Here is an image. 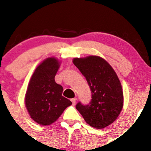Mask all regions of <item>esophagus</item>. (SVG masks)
<instances>
[{"instance_id":"esophagus-1","label":"esophagus","mask_w":151,"mask_h":151,"mask_svg":"<svg viewBox=\"0 0 151 151\" xmlns=\"http://www.w3.org/2000/svg\"><path fill=\"white\" fill-rule=\"evenodd\" d=\"M76 100H77V99H76V98H72V100H71V101H72V105H74L76 104Z\"/></svg>"}]
</instances>
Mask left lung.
Listing matches in <instances>:
<instances>
[{"mask_svg": "<svg viewBox=\"0 0 151 151\" xmlns=\"http://www.w3.org/2000/svg\"><path fill=\"white\" fill-rule=\"evenodd\" d=\"M72 62L87 79L92 98L89 105L79 102L76 108L90 126L97 129L109 126L118 117L123 107V91L117 74L99 56L74 58Z\"/></svg>", "mask_w": 151, "mask_h": 151, "instance_id": "1", "label": "left lung"}]
</instances>
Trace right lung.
I'll return each mask as SVG.
<instances>
[{
    "label": "right lung",
    "instance_id": "add662e5",
    "mask_svg": "<svg viewBox=\"0 0 151 151\" xmlns=\"http://www.w3.org/2000/svg\"><path fill=\"white\" fill-rule=\"evenodd\" d=\"M61 63L56 57L46 58L41 62L30 79L25 94V105L30 117L44 126L57 121L72 104L63 97L62 86L54 79Z\"/></svg>",
    "mask_w": 151,
    "mask_h": 151
}]
</instances>
